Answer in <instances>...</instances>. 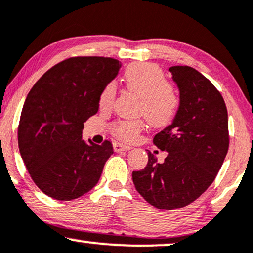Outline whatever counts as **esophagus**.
I'll use <instances>...</instances> for the list:
<instances>
[{
    "label": "esophagus",
    "instance_id": "esophagus-1",
    "mask_svg": "<svg viewBox=\"0 0 253 253\" xmlns=\"http://www.w3.org/2000/svg\"><path fill=\"white\" fill-rule=\"evenodd\" d=\"M113 149L114 151H117V153H119V151H127L130 149V147L128 144H125V143H121V142H114L113 143Z\"/></svg>",
    "mask_w": 253,
    "mask_h": 253
}]
</instances>
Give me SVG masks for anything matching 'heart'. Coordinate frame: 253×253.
<instances>
[{"label":"heart","instance_id":"obj_1","mask_svg":"<svg viewBox=\"0 0 253 253\" xmlns=\"http://www.w3.org/2000/svg\"><path fill=\"white\" fill-rule=\"evenodd\" d=\"M128 91L141 99L139 114L151 126L166 127L174 119L180 105L177 90L168 83L166 74L154 63H133L124 74ZM117 95L114 82L107 83L99 96V106L109 110ZM143 120H121L113 126V133L124 140H133L143 129Z\"/></svg>","mask_w":253,"mask_h":253}]
</instances>
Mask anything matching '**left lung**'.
Instances as JSON below:
<instances>
[{
  "mask_svg": "<svg viewBox=\"0 0 253 253\" xmlns=\"http://www.w3.org/2000/svg\"><path fill=\"white\" fill-rule=\"evenodd\" d=\"M169 70L180 105L172 124L154 137L155 146L168 155L158 163L149 151L147 167L132 174L136 191L160 210L198 199L214 181L229 148L227 107L216 87L192 67Z\"/></svg>",
  "mask_w": 253,
  "mask_h": 253,
  "instance_id": "8db88e82",
  "label": "left lung"
}]
</instances>
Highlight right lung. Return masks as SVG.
<instances>
[{"instance_id":"obj_1","label":"right lung","mask_w":253,"mask_h":253,"mask_svg":"<svg viewBox=\"0 0 253 253\" xmlns=\"http://www.w3.org/2000/svg\"><path fill=\"white\" fill-rule=\"evenodd\" d=\"M120 67L111 58H69L30 90L18 126L19 153L35 184L53 199L69 201L87 193L113 154L110 141L85 142L82 130Z\"/></svg>"}]
</instances>
